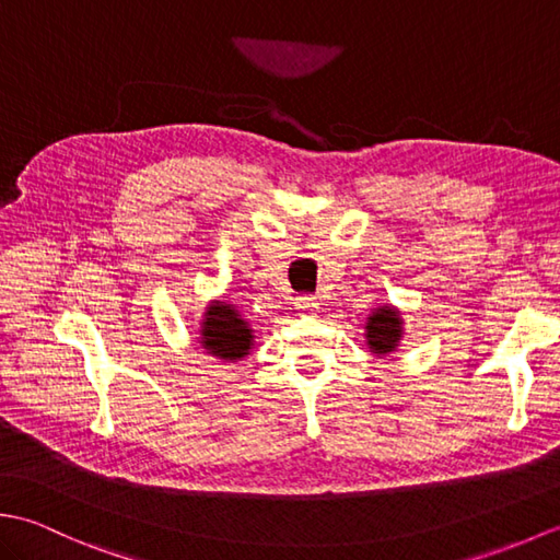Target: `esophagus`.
I'll use <instances>...</instances> for the list:
<instances>
[{
	"mask_svg": "<svg viewBox=\"0 0 560 560\" xmlns=\"http://www.w3.org/2000/svg\"><path fill=\"white\" fill-rule=\"evenodd\" d=\"M315 307H317V299H313V295H301V299H299V311L313 313Z\"/></svg>",
	"mask_w": 560,
	"mask_h": 560,
	"instance_id": "obj_1",
	"label": "esophagus"
}]
</instances>
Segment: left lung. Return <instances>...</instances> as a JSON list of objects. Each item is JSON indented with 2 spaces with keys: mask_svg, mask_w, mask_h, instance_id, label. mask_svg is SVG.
Wrapping results in <instances>:
<instances>
[{
  "mask_svg": "<svg viewBox=\"0 0 560 560\" xmlns=\"http://www.w3.org/2000/svg\"><path fill=\"white\" fill-rule=\"evenodd\" d=\"M401 317L399 311L392 305H383L368 317L365 323V339H368V349L377 355L392 353L399 347L401 339Z\"/></svg>",
  "mask_w": 560,
  "mask_h": 560,
  "instance_id": "left-lung-1",
  "label": "left lung"
}]
</instances>
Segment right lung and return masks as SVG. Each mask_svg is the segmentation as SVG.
Listing matches in <instances>:
<instances>
[{
    "label": "right lung",
    "mask_w": 560,
    "mask_h": 560,
    "mask_svg": "<svg viewBox=\"0 0 560 560\" xmlns=\"http://www.w3.org/2000/svg\"><path fill=\"white\" fill-rule=\"evenodd\" d=\"M199 343L221 361H241L255 347V335L235 305L213 301L199 327Z\"/></svg>",
    "instance_id": "add662e5"
}]
</instances>
